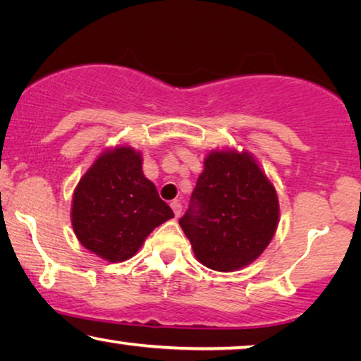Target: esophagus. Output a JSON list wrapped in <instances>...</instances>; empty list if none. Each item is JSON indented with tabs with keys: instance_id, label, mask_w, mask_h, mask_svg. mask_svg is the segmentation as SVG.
<instances>
[{
	"instance_id": "esophagus-1",
	"label": "esophagus",
	"mask_w": 361,
	"mask_h": 361,
	"mask_svg": "<svg viewBox=\"0 0 361 361\" xmlns=\"http://www.w3.org/2000/svg\"><path fill=\"white\" fill-rule=\"evenodd\" d=\"M170 207L173 209L175 217H180V214H181V204H180L178 201H171V202H170Z\"/></svg>"
}]
</instances>
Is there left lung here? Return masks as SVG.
Here are the masks:
<instances>
[{
	"label": "left lung",
	"instance_id": "8db88e82",
	"mask_svg": "<svg viewBox=\"0 0 361 361\" xmlns=\"http://www.w3.org/2000/svg\"><path fill=\"white\" fill-rule=\"evenodd\" d=\"M279 214L276 188L251 154L212 150L180 225L201 264L232 272L262 255Z\"/></svg>",
	"mask_w": 361,
	"mask_h": 361
}]
</instances>
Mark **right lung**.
Returning <instances> with one entry per match:
<instances>
[{"instance_id":"right-lung-1","label":"right lung","mask_w":361,"mask_h":361,"mask_svg":"<svg viewBox=\"0 0 361 361\" xmlns=\"http://www.w3.org/2000/svg\"><path fill=\"white\" fill-rule=\"evenodd\" d=\"M171 217L173 211L142 173L141 152L129 146L100 154L73 195L74 233L109 262L136 255L150 232Z\"/></svg>"}]
</instances>
